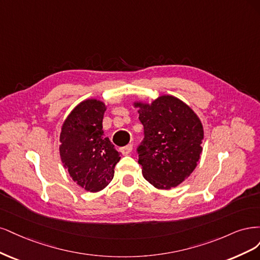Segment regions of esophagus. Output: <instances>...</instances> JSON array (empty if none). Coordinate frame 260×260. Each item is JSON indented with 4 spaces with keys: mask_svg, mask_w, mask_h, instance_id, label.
<instances>
[{
    "mask_svg": "<svg viewBox=\"0 0 260 260\" xmlns=\"http://www.w3.org/2000/svg\"><path fill=\"white\" fill-rule=\"evenodd\" d=\"M132 150H133V145H127V146L121 148V152L123 154H129L132 152Z\"/></svg>",
    "mask_w": 260,
    "mask_h": 260,
    "instance_id": "obj_1",
    "label": "esophagus"
}]
</instances>
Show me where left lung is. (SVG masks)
<instances>
[{"label":"left lung","instance_id":"1","mask_svg":"<svg viewBox=\"0 0 260 260\" xmlns=\"http://www.w3.org/2000/svg\"><path fill=\"white\" fill-rule=\"evenodd\" d=\"M145 138L137 152L142 175L157 189H171L188 178L202 153L203 125L192 109L171 95L151 104L135 102Z\"/></svg>","mask_w":260,"mask_h":260}]
</instances>
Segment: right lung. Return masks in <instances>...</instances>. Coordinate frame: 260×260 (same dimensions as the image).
Masks as SVG:
<instances>
[{
  "label": "right lung",
  "mask_w": 260,
  "mask_h": 260,
  "mask_svg": "<svg viewBox=\"0 0 260 260\" xmlns=\"http://www.w3.org/2000/svg\"><path fill=\"white\" fill-rule=\"evenodd\" d=\"M106 109L100 100H84L67 116L60 132L61 162L72 180L89 192H98L110 183L121 158L103 131Z\"/></svg>",
  "instance_id": "add662e5"
}]
</instances>
